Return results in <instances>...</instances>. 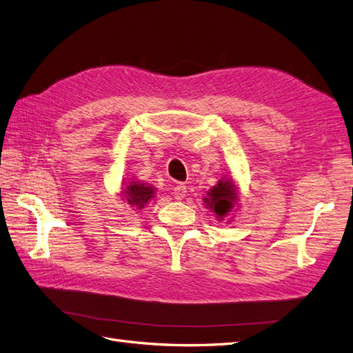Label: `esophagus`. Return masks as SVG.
<instances>
[{
	"label": "esophagus",
	"instance_id": "esophagus-1",
	"mask_svg": "<svg viewBox=\"0 0 353 353\" xmlns=\"http://www.w3.org/2000/svg\"><path fill=\"white\" fill-rule=\"evenodd\" d=\"M174 196L176 200H183L187 196V187L184 184H178L174 188Z\"/></svg>",
	"mask_w": 353,
	"mask_h": 353
}]
</instances>
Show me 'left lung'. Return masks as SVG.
<instances>
[{
  "instance_id": "1",
  "label": "left lung",
  "mask_w": 353,
  "mask_h": 353,
  "mask_svg": "<svg viewBox=\"0 0 353 353\" xmlns=\"http://www.w3.org/2000/svg\"><path fill=\"white\" fill-rule=\"evenodd\" d=\"M239 194L237 188L231 179H221L219 183L208 191V197H205L206 206L215 212L218 219H223L232 212L234 206L237 205Z\"/></svg>"
}]
</instances>
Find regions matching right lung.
Instances as JSON below:
<instances>
[{"label": "right lung", "instance_id": "1", "mask_svg": "<svg viewBox=\"0 0 353 353\" xmlns=\"http://www.w3.org/2000/svg\"><path fill=\"white\" fill-rule=\"evenodd\" d=\"M122 200L128 201L132 208L143 209L148 201L154 197V188L140 181H131L122 188Z\"/></svg>", "mask_w": 353, "mask_h": 353}]
</instances>
